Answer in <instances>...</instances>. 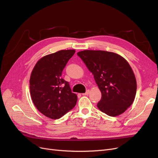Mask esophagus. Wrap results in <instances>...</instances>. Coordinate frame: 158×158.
Instances as JSON below:
<instances>
[{
  "instance_id": "34e87169",
  "label": "esophagus",
  "mask_w": 158,
  "mask_h": 158,
  "mask_svg": "<svg viewBox=\"0 0 158 158\" xmlns=\"http://www.w3.org/2000/svg\"><path fill=\"white\" fill-rule=\"evenodd\" d=\"M89 94V89H88L87 91H86V92H85V93H83L82 94V95H88Z\"/></svg>"
}]
</instances>
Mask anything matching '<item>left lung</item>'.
<instances>
[{
    "instance_id": "left-lung-1",
    "label": "left lung",
    "mask_w": 158,
    "mask_h": 158,
    "mask_svg": "<svg viewBox=\"0 0 158 158\" xmlns=\"http://www.w3.org/2000/svg\"><path fill=\"white\" fill-rule=\"evenodd\" d=\"M94 74L102 93L97 106L109 116L117 117L132 104L136 93V80L127 60L115 52L84 50L77 52Z\"/></svg>"
}]
</instances>
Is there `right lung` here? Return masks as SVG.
I'll return each mask as SVG.
<instances>
[{
	"instance_id": "obj_1",
	"label": "right lung",
	"mask_w": 158,
	"mask_h": 158,
	"mask_svg": "<svg viewBox=\"0 0 158 158\" xmlns=\"http://www.w3.org/2000/svg\"><path fill=\"white\" fill-rule=\"evenodd\" d=\"M74 49L60 50L43 56L31 73L30 91L35 107L47 117L59 118L73 109L77 95L71 92L68 82L61 78L62 72Z\"/></svg>"
}]
</instances>
